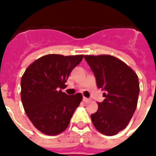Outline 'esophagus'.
Returning a JSON list of instances; mask_svg holds the SVG:
<instances>
[{"instance_id": "esophagus-1", "label": "esophagus", "mask_w": 156, "mask_h": 156, "mask_svg": "<svg viewBox=\"0 0 156 156\" xmlns=\"http://www.w3.org/2000/svg\"><path fill=\"white\" fill-rule=\"evenodd\" d=\"M83 101H84V102L90 101V99H88V98H85V97H83Z\"/></svg>"}]
</instances>
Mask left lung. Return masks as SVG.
Returning <instances> with one entry per match:
<instances>
[{
	"instance_id": "left-lung-1",
	"label": "left lung",
	"mask_w": 156,
	"mask_h": 156,
	"mask_svg": "<svg viewBox=\"0 0 156 156\" xmlns=\"http://www.w3.org/2000/svg\"><path fill=\"white\" fill-rule=\"evenodd\" d=\"M95 76L97 86L104 90L105 100L98 103L91 114L94 126L106 136L123 130L134 114L139 95L136 74L123 62L109 55L85 56Z\"/></svg>"
}]
</instances>
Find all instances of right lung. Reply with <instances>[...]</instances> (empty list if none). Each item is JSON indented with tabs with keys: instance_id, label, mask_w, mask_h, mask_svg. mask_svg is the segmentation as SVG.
I'll return each instance as SVG.
<instances>
[{
	"instance_id": "add662e5",
	"label": "right lung",
	"mask_w": 156,
	"mask_h": 156,
	"mask_svg": "<svg viewBox=\"0 0 156 156\" xmlns=\"http://www.w3.org/2000/svg\"><path fill=\"white\" fill-rule=\"evenodd\" d=\"M83 55L48 54L38 58L21 79V100L29 120L38 131L55 136L68 127L82 94L68 95L61 89Z\"/></svg>"
}]
</instances>
